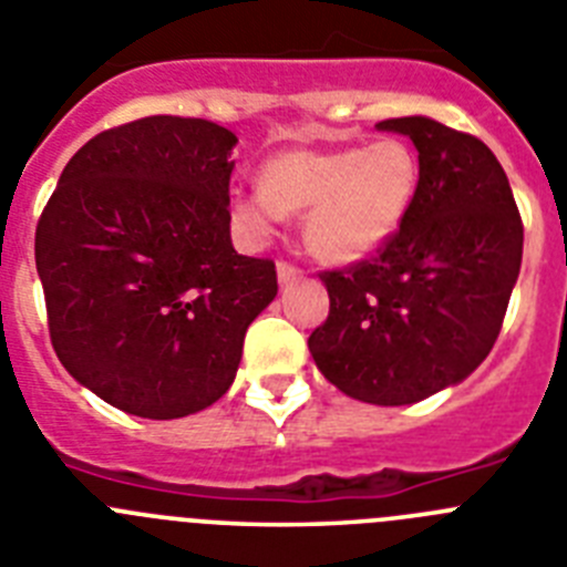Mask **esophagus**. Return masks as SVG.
<instances>
[{"instance_id":"34e87169","label":"esophagus","mask_w":567,"mask_h":567,"mask_svg":"<svg viewBox=\"0 0 567 567\" xmlns=\"http://www.w3.org/2000/svg\"><path fill=\"white\" fill-rule=\"evenodd\" d=\"M300 278V269L295 267V264H289V260H278V280L280 287H287V284H292V280Z\"/></svg>"}]
</instances>
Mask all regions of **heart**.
Returning <instances> with one entry per match:
<instances>
[{
    "label": "heart",
    "mask_w": 567,
    "mask_h": 567,
    "mask_svg": "<svg viewBox=\"0 0 567 567\" xmlns=\"http://www.w3.org/2000/svg\"><path fill=\"white\" fill-rule=\"evenodd\" d=\"M417 184V155L400 138L369 147L287 150L260 167L258 189L233 195V218L264 238L284 213H307L309 249L332 264H354L398 235Z\"/></svg>",
    "instance_id": "b5f03b06"
}]
</instances>
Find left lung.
I'll list each match as a JSON object with an SVG mask.
<instances>
[{
    "label": "left lung",
    "instance_id": "1",
    "mask_svg": "<svg viewBox=\"0 0 567 567\" xmlns=\"http://www.w3.org/2000/svg\"><path fill=\"white\" fill-rule=\"evenodd\" d=\"M378 130L414 142L417 195L374 258L320 275L329 318L309 334V352L349 398L409 405L488 358L523 264V218L480 138L425 115Z\"/></svg>",
    "mask_w": 567,
    "mask_h": 567
}]
</instances>
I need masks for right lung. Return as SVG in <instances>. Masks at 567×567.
Listing matches in <instances>:
<instances>
[{
  "label": "right lung",
  "instance_id": "1",
  "mask_svg": "<svg viewBox=\"0 0 567 567\" xmlns=\"http://www.w3.org/2000/svg\"><path fill=\"white\" fill-rule=\"evenodd\" d=\"M235 133L147 115L90 138L37 227L59 360L104 403L150 420L202 412L238 372L249 323L278 295L269 258L229 238Z\"/></svg>",
  "mask_w": 567,
  "mask_h": 567
}]
</instances>
